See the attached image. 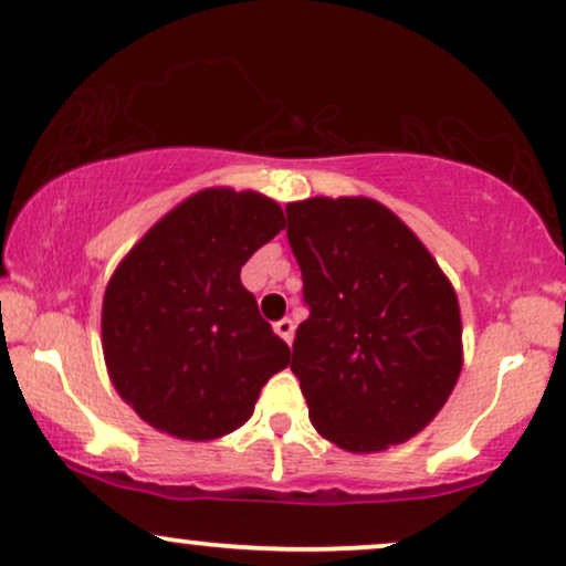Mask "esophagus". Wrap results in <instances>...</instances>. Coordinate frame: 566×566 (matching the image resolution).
I'll use <instances>...</instances> for the list:
<instances>
[{
	"label": "esophagus",
	"mask_w": 566,
	"mask_h": 566,
	"mask_svg": "<svg viewBox=\"0 0 566 566\" xmlns=\"http://www.w3.org/2000/svg\"><path fill=\"white\" fill-rule=\"evenodd\" d=\"M275 334L281 336L285 344L294 342V321H291V317H283V321H277L275 323Z\"/></svg>",
	"instance_id": "obj_1"
}]
</instances>
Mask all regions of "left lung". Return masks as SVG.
<instances>
[{"mask_svg": "<svg viewBox=\"0 0 566 566\" xmlns=\"http://www.w3.org/2000/svg\"><path fill=\"white\" fill-rule=\"evenodd\" d=\"M285 217L310 307L291 370L312 427L349 453L410 440L461 374L453 285L413 230L370 198H310Z\"/></svg>", "mask_w": 566, "mask_h": 566, "instance_id": "8db88e82", "label": "left lung"}]
</instances>
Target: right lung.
Returning <instances> with one entry per match:
<instances>
[{
  "label": "right lung",
  "mask_w": 566,
  "mask_h": 566,
  "mask_svg": "<svg viewBox=\"0 0 566 566\" xmlns=\"http://www.w3.org/2000/svg\"><path fill=\"white\" fill-rule=\"evenodd\" d=\"M285 228L254 190L209 188L171 209L113 272L103 355L122 400L153 429L206 442L243 427L291 349L259 315L241 268Z\"/></svg>",
  "instance_id": "right-lung-1"
}]
</instances>
